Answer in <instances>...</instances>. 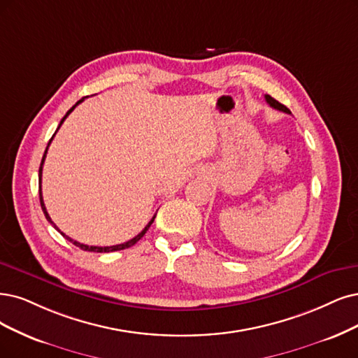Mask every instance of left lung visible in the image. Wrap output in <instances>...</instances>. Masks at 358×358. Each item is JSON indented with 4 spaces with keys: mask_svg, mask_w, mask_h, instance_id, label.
Wrapping results in <instances>:
<instances>
[{
    "mask_svg": "<svg viewBox=\"0 0 358 358\" xmlns=\"http://www.w3.org/2000/svg\"><path fill=\"white\" fill-rule=\"evenodd\" d=\"M266 100H267V103L271 106L273 109H277V110H282V112H285V113H290V110L286 108V106H283L282 103H279L275 99H273L271 96H268V94H266Z\"/></svg>",
    "mask_w": 358,
    "mask_h": 358,
    "instance_id": "8db88e82",
    "label": "left lung"
}]
</instances>
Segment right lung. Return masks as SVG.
Returning a JSON list of instances; mask_svg holds the SVG:
<instances>
[{
	"label": "right lung",
	"instance_id": "right-lung-1",
	"mask_svg": "<svg viewBox=\"0 0 358 358\" xmlns=\"http://www.w3.org/2000/svg\"><path fill=\"white\" fill-rule=\"evenodd\" d=\"M81 101H84V99L83 100H79V101H76V104L75 106H72V108L68 110V113H66L64 116H63V119H62V121H60V124H59V127H57V129L60 128V125L63 124V121H64V119L66 117H68L69 116V113L76 108V106L79 104V103H81ZM55 134H56V132H55ZM55 134H52V137H55ZM52 137H51V140H52ZM51 140L48 141V145H50V143H51ZM48 145H47V149H45V152H44V156H43V161H41V165H39V174H38V181H39V202H41V208H43V210H44V215H45V218H47V221H50L51 224H52V226H55L56 227V224L55 222H52L51 221V218H50V215H48V213H47V209H45V205H44V201H43V193H41V177H43V165H44V161H45V156H47V150H48ZM153 220H155V217L149 221V224H148V226H145L144 229H143V231L141 233H138L136 237H132V239L131 241H128V242H125V243H121V245H115V246H88V245H84V243H79V242H76V241H73V239H71V237L69 236H66L64 233H62L57 227V230L62 233V236L63 237H66V239H68L69 242H72L75 246H78V248H81L83 250H88V252H113V250H122V249H127V248H131L132 245H136L140 239H141V237L145 234V231H148L149 230V227L152 226V222H153Z\"/></svg>",
	"mask_w": 358,
	"mask_h": 358
}]
</instances>
